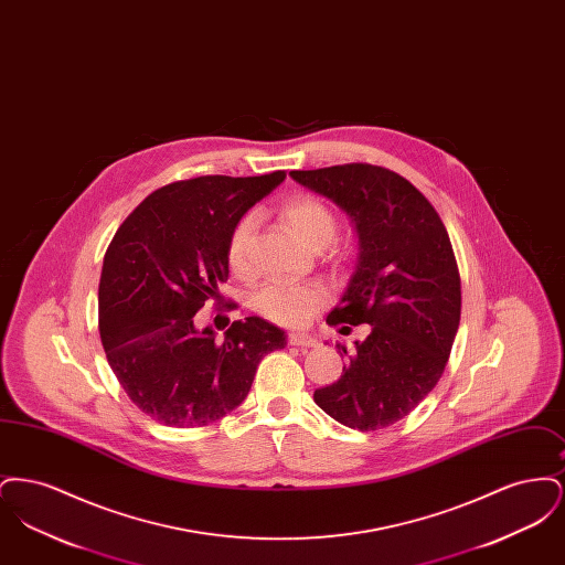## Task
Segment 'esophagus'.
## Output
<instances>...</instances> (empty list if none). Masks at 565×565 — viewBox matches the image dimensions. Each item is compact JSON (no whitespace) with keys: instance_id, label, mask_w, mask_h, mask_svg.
Returning <instances> with one entry per match:
<instances>
[{"instance_id":"esophagus-1","label":"esophagus","mask_w":565,"mask_h":565,"mask_svg":"<svg viewBox=\"0 0 565 565\" xmlns=\"http://www.w3.org/2000/svg\"><path fill=\"white\" fill-rule=\"evenodd\" d=\"M288 341H290V345H296V348H316L318 345V339L307 334V332H292L288 337Z\"/></svg>"}]
</instances>
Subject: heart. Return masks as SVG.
<instances>
[{
  "mask_svg": "<svg viewBox=\"0 0 565 565\" xmlns=\"http://www.w3.org/2000/svg\"><path fill=\"white\" fill-rule=\"evenodd\" d=\"M284 220L296 237L311 247H323L337 233V220L320 199L300 194L290 199L284 210ZM254 231V217H242L226 245V260L235 275L249 273V237ZM323 302V290L316 284H290V281H270L254 296V309L263 313L270 322H307L313 311Z\"/></svg>",
  "mask_w": 565,
  "mask_h": 565,
  "instance_id": "heart-1",
  "label": "heart"
}]
</instances>
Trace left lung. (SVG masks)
Here are the masks:
<instances>
[{"mask_svg":"<svg viewBox=\"0 0 565 565\" xmlns=\"http://www.w3.org/2000/svg\"><path fill=\"white\" fill-rule=\"evenodd\" d=\"M300 186L337 203L358 235L350 284L326 322L369 323L343 375L313 392L339 424L381 430L422 403L454 348L461 286L447 228L403 175L366 162L290 171ZM343 326L341 330H348Z\"/></svg>","mask_w":565,"mask_h":565,"instance_id":"8db88e82","label":"left lung"}]
</instances>
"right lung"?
Masks as SVG:
<instances>
[{
  "instance_id": "obj_1",
  "label": "right lung",
  "mask_w": 565,
  "mask_h": 565,
  "mask_svg": "<svg viewBox=\"0 0 565 565\" xmlns=\"http://www.w3.org/2000/svg\"><path fill=\"white\" fill-rule=\"evenodd\" d=\"M286 180L203 175L154 190L120 224L99 279V334L109 369L137 408L171 428H201L245 401L260 360L286 348L263 318L224 339L194 316L228 279L226 245L243 214Z\"/></svg>"
}]
</instances>
